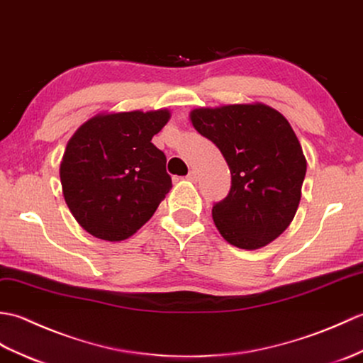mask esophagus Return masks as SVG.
Instances as JSON below:
<instances>
[{
	"label": "esophagus",
	"instance_id": "obj_1",
	"mask_svg": "<svg viewBox=\"0 0 363 363\" xmlns=\"http://www.w3.org/2000/svg\"><path fill=\"white\" fill-rule=\"evenodd\" d=\"M186 179H188L189 182H197V172H196V171H189Z\"/></svg>",
	"mask_w": 363,
	"mask_h": 363
}]
</instances>
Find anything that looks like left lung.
Wrapping results in <instances>:
<instances>
[{
  "instance_id": "obj_1",
  "label": "left lung",
  "mask_w": 363,
  "mask_h": 363,
  "mask_svg": "<svg viewBox=\"0 0 363 363\" xmlns=\"http://www.w3.org/2000/svg\"><path fill=\"white\" fill-rule=\"evenodd\" d=\"M189 118L231 172L228 196L213 206L216 228L239 248L270 244L294 220L308 166L289 121L261 102L194 108Z\"/></svg>"
}]
</instances>
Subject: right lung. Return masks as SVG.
<instances>
[{
  "instance_id": "obj_1",
  "label": "right lung",
  "mask_w": 363,
  "mask_h": 363,
  "mask_svg": "<svg viewBox=\"0 0 363 363\" xmlns=\"http://www.w3.org/2000/svg\"><path fill=\"white\" fill-rule=\"evenodd\" d=\"M169 118L167 108L99 113L71 136L60 163L62 191L91 236L130 238L171 191L166 157L152 143Z\"/></svg>"
}]
</instances>
